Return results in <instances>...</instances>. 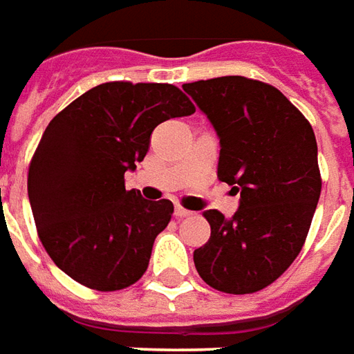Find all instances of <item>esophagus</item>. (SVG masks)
Wrapping results in <instances>:
<instances>
[{"instance_id":"1","label":"esophagus","mask_w":354,"mask_h":354,"mask_svg":"<svg viewBox=\"0 0 354 354\" xmlns=\"http://www.w3.org/2000/svg\"><path fill=\"white\" fill-rule=\"evenodd\" d=\"M190 215H192V212L185 209V207H181V205H177V207H175V217H177V219H185V217H190Z\"/></svg>"}]
</instances>
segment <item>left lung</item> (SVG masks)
<instances>
[{"label": "left lung", "mask_w": 354, "mask_h": 354, "mask_svg": "<svg viewBox=\"0 0 354 354\" xmlns=\"http://www.w3.org/2000/svg\"><path fill=\"white\" fill-rule=\"evenodd\" d=\"M217 131V177L240 192L238 212L204 217L212 236L194 250L205 284L225 293L259 292L299 255L322 179L315 131L277 87L244 76L185 84Z\"/></svg>", "instance_id": "left-lung-1"}]
</instances>
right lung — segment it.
<instances>
[{
  "mask_svg": "<svg viewBox=\"0 0 354 354\" xmlns=\"http://www.w3.org/2000/svg\"><path fill=\"white\" fill-rule=\"evenodd\" d=\"M194 110L171 84L109 82L49 122L30 162L28 198L37 236L62 272L99 292L145 274L173 204L125 190L124 175L147 156L156 125Z\"/></svg>",
  "mask_w": 354,
  "mask_h": 354,
  "instance_id": "obj_1",
  "label": "right lung"
}]
</instances>
